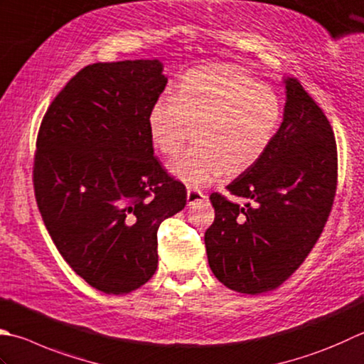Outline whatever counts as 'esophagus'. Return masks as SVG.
Returning <instances> with one entry per match:
<instances>
[{"mask_svg":"<svg viewBox=\"0 0 364 364\" xmlns=\"http://www.w3.org/2000/svg\"><path fill=\"white\" fill-rule=\"evenodd\" d=\"M206 196L200 189H196V188H188V203L189 205H194L197 202H202L205 200Z\"/></svg>","mask_w":364,"mask_h":364,"instance_id":"obj_1","label":"esophagus"}]
</instances>
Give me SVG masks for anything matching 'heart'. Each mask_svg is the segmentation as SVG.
<instances>
[{
	"label": "heart",
	"mask_w": 364,
	"mask_h": 364,
	"mask_svg": "<svg viewBox=\"0 0 364 364\" xmlns=\"http://www.w3.org/2000/svg\"><path fill=\"white\" fill-rule=\"evenodd\" d=\"M276 92L246 70L218 64L188 70L170 95L148 113V132L161 154H175L192 128L194 146L168 162V172L202 186L224 172L230 176L257 164L281 126Z\"/></svg>",
	"instance_id": "1"
}]
</instances>
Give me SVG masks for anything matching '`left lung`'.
<instances>
[{
    "label": "left lung",
    "mask_w": 364,
    "mask_h": 364,
    "mask_svg": "<svg viewBox=\"0 0 364 364\" xmlns=\"http://www.w3.org/2000/svg\"><path fill=\"white\" fill-rule=\"evenodd\" d=\"M284 119L265 156L233 180L232 196L210 200L215 223L205 232L211 272L240 294L274 290L314 247L338 186V149L328 118L296 78H286Z\"/></svg>",
    "instance_id": "8db88e82"
}]
</instances>
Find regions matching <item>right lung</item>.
<instances>
[{"instance_id":"1","label":"right lung","mask_w":364,"mask_h":364,"mask_svg":"<svg viewBox=\"0 0 364 364\" xmlns=\"http://www.w3.org/2000/svg\"><path fill=\"white\" fill-rule=\"evenodd\" d=\"M166 85L159 60L90 64L56 95L36 140L42 220L69 267L109 295L151 279L159 225L186 205L148 132Z\"/></svg>"}]
</instances>
